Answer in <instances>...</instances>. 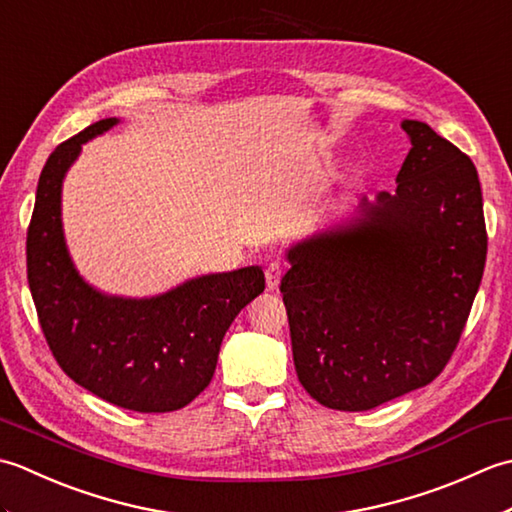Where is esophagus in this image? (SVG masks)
Here are the masks:
<instances>
[{"mask_svg":"<svg viewBox=\"0 0 512 512\" xmlns=\"http://www.w3.org/2000/svg\"><path fill=\"white\" fill-rule=\"evenodd\" d=\"M284 273H286V266L284 264H281V262H270L268 268H266V286L270 290H275L279 286L281 277H284Z\"/></svg>","mask_w":512,"mask_h":512,"instance_id":"obj_1","label":"esophagus"}]
</instances>
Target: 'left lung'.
<instances>
[{
  "mask_svg": "<svg viewBox=\"0 0 512 512\" xmlns=\"http://www.w3.org/2000/svg\"><path fill=\"white\" fill-rule=\"evenodd\" d=\"M394 193L288 250L281 279L299 383L323 407L367 411L429 385L460 343L486 264L473 160L427 123Z\"/></svg>",
  "mask_w": 512,
  "mask_h": 512,
  "instance_id": "8db88e82",
  "label": "left lung"
}]
</instances>
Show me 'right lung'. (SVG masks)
I'll list each match as a JSON object with an SVG mask.
<instances>
[{
	"label": "right lung",
	"mask_w": 512,
	"mask_h": 512,
	"mask_svg": "<svg viewBox=\"0 0 512 512\" xmlns=\"http://www.w3.org/2000/svg\"><path fill=\"white\" fill-rule=\"evenodd\" d=\"M116 123L103 118L50 154L26 237L28 286L50 352L76 385L123 409L176 411L211 383L226 330L266 281L248 266L151 299L107 297L85 284L65 248L61 184L81 145Z\"/></svg>",
	"instance_id": "1"
}]
</instances>
